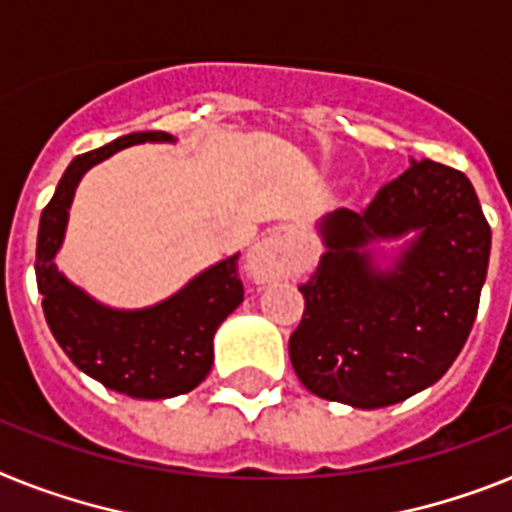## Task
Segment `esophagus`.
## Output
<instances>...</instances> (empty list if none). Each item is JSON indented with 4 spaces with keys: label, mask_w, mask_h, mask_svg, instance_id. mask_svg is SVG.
<instances>
[{
    "label": "esophagus",
    "mask_w": 512,
    "mask_h": 512,
    "mask_svg": "<svg viewBox=\"0 0 512 512\" xmlns=\"http://www.w3.org/2000/svg\"><path fill=\"white\" fill-rule=\"evenodd\" d=\"M296 239L291 234H273L265 242L257 244L252 255V276L257 281H270V278L289 273L296 260Z\"/></svg>",
    "instance_id": "esophagus-1"
}]
</instances>
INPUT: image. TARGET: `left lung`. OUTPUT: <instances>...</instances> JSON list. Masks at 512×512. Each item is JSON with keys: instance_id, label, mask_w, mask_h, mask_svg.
<instances>
[{"instance_id": "left-lung-1", "label": "left lung", "mask_w": 512, "mask_h": 512, "mask_svg": "<svg viewBox=\"0 0 512 512\" xmlns=\"http://www.w3.org/2000/svg\"><path fill=\"white\" fill-rule=\"evenodd\" d=\"M406 230L420 236L377 277L363 247ZM328 252L299 286L302 322L289 338L296 377L325 401L382 409L440 380L479 312L492 231L466 174L414 161L367 210L322 223Z\"/></svg>"}]
</instances>
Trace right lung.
<instances>
[{"instance_id":"obj_1","label":"right lung","mask_w":512,"mask_h":512,"mask_svg":"<svg viewBox=\"0 0 512 512\" xmlns=\"http://www.w3.org/2000/svg\"><path fill=\"white\" fill-rule=\"evenodd\" d=\"M166 132H132L77 156L41 213L36 283L44 315L62 351L85 375L130 398H171L190 393L208 377L218 325L244 299L239 255L213 265L156 307L117 312L72 286L54 265L77 182L90 166L137 143H169Z\"/></svg>"}]
</instances>
